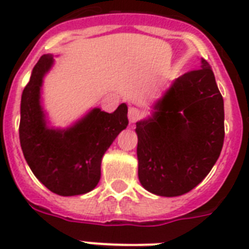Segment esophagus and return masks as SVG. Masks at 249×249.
<instances>
[{"label": "esophagus", "instance_id": "obj_1", "mask_svg": "<svg viewBox=\"0 0 249 249\" xmlns=\"http://www.w3.org/2000/svg\"><path fill=\"white\" fill-rule=\"evenodd\" d=\"M142 118V111L139 110L138 107H130L129 108L128 111V119L129 121H130L131 124H134V123H137L139 119Z\"/></svg>", "mask_w": 249, "mask_h": 249}]
</instances>
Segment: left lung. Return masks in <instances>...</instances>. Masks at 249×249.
<instances>
[{"mask_svg":"<svg viewBox=\"0 0 249 249\" xmlns=\"http://www.w3.org/2000/svg\"><path fill=\"white\" fill-rule=\"evenodd\" d=\"M173 82L153 118L137 123L138 176L145 190L181 196L208 176L224 143V101L205 59Z\"/></svg>","mask_w":249,"mask_h":249,"instance_id":"1","label":"left lung"}]
</instances>
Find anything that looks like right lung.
<instances>
[{
	"mask_svg": "<svg viewBox=\"0 0 249 249\" xmlns=\"http://www.w3.org/2000/svg\"><path fill=\"white\" fill-rule=\"evenodd\" d=\"M52 64V55H43L24 89L20 144L30 170L48 190L60 196L82 195L99 183L102 156L128 126V107L121 104L111 114L93 108L67 130L48 129L39 93L43 76Z\"/></svg>",
	"mask_w": 249,
	"mask_h": 249,
	"instance_id": "obj_1",
	"label": "right lung"
}]
</instances>
